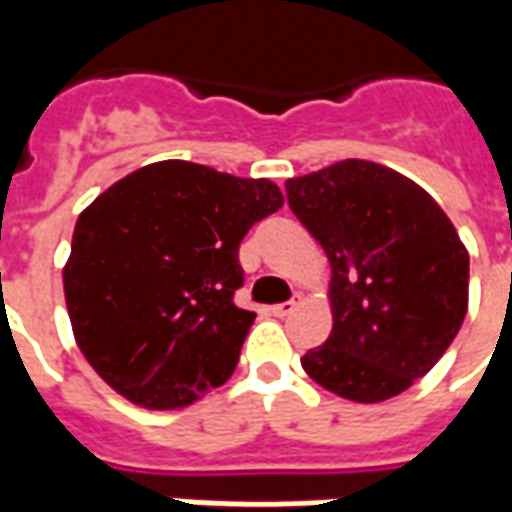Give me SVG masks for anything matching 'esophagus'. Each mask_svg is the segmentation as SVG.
Here are the masks:
<instances>
[{
  "mask_svg": "<svg viewBox=\"0 0 512 512\" xmlns=\"http://www.w3.org/2000/svg\"><path fill=\"white\" fill-rule=\"evenodd\" d=\"M296 304H299V299L282 301V304H274V307H271V312H274L277 318H285V315H290V312L296 310Z\"/></svg>",
  "mask_w": 512,
  "mask_h": 512,
  "instance_id": "esophagus-1",
  "label": "esophagus"
}]
</instances>
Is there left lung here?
I'll return each instance as SVG.
<instances>
[{
  "instance_id": "obj_1",
  "label": "left lung",
  "mask_w": 512,
  "mask_h": 512,
  "mask_svg": "<svg viewBox=\"0 0 512 512\" xmlns=\"http://www.w3.org/2000/svg\"><path fill=\"white\" fill-rule=\"evenodd\" d=\"M285 191L332 266V334L301 367L354 403L406 392L469 307V252L447 213L414 180L362 158L290 178Z\"/></svg>"
}]
</instances>
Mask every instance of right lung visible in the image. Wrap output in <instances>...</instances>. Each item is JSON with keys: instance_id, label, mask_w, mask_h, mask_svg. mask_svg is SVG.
<instances>
[{"instance_id": "1", "label": "right lung", "mask_w": 512, "mask_h": 512, "mask_svg": "<svg viewBox=\"0 0 512 512\" xmlns=\"http://www.w3.org/2000/svg\"><path fill=\"white\" fill-rule=\"evenodd\" d=\"M282 202L266 178L169 158L84 208L62 268L65 304L76 345L117 395L183 408L233 376L255 323L233 301L238 246Z\"/></svg>"}]
</instances>
